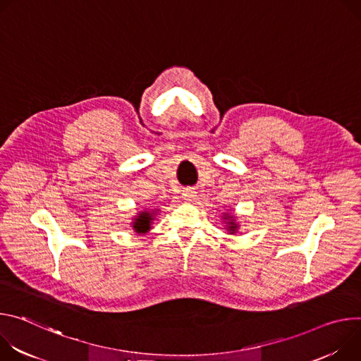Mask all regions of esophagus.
<instances>
[{"instance_id":"obj_1","label":"esophagus","mask_w":361,"mask_h":361,"mask_svg":"<svg viewBox=\"0 0 361 361\" xmlns=\"http://www.w3.org/2000/svg\"><path fill=\"white\" fill-rule=\"evenodd\" d=\"M182 196H183V199L185 201H192V199L196 196V192L192 189V188H185L183 190H182Z\"/></svg>"}]
</instances>
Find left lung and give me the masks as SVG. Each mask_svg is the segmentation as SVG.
Returning a JSON list of instances; mask_svg holds the SVG:
<instances>
[{
    "label": "left lung",
    "instance_id": "8db88e82",
    "mask_svg": "<svg viewBox=\"0 0 361 361\" xmlns=\"http://www.w3.org/2000/svg\"><path fill=\"white\" fill-rule=\"evenodd\" d=\"M224 218L228 219V222H226V229H228V232H229V233H235V232L238 231V224L235 222V216L225 214Z\"/></svg>",
    "mask_w": 361,
    "mask_h": 361
}]
</instances>
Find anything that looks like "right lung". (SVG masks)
I'll use <instances>...</instances> for the list:
<instances>
[{"label": "right lung", "mask_w": 361, "mask_h": 361, "mask_svg": "<svg viewBox=\"0 0 361 361\" xmlns=\"http://www.w3.org/2000/svg\"><path fill=\"white\" fill-rule=\"evenodd\" d=\"M156 212L154 211H145V212H139L137 216L133 219L132 225H133V229L136 233H146L150 231V224L153 221V215Z\"/></svg>", "instance_id": "1"}]
</instances>
